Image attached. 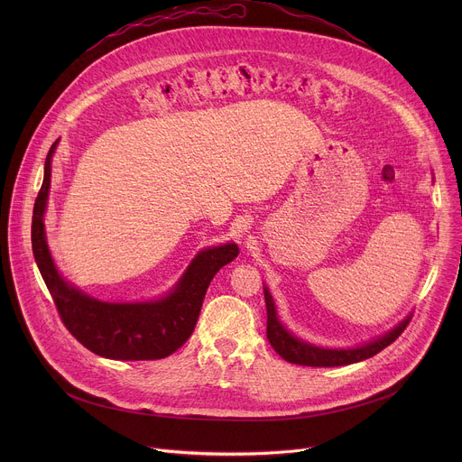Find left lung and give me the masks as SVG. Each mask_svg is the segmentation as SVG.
Returning a JSON list of instances; mask_svg holds the SVG:
<instances>
[{"label": "left lung", "instance_id": "obj_1", "mask_svg": "<svg viewBox=\"0 0 462 462\" xmlns=\"http://www.w3.org/2000/svg\"><path fill=\"white\" fill-rule=\"evenodd\" d=\"M263 292H265V303H267V338L274 351L287 362L298 364V365H309V367H338V365H349L362 362L365 358L374 356L380 353L383 347L393 344L397 340L404 328L408 327L411 314L406 316L399 325H394L391 331L385 335L378 337L376 340H371L367 344L356 346V347H347V349H328V347H319L314 344H309L298 337H294L289 328L280 321L276 303L271 296V291L267 285L263 287Z\"/></svg>", "mask_w": 462, "mask_h": 462}]
</instances>
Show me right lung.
I'll return each instance as SVG.
<instances>
[{
    "label": "right lung",
    "mask_w": 462,
    "mask_h": 462,
    "mask_svg": "<svg viewBox=\"0 0 462 462\" xmlns=\"http://www.w3.org/2000/svg\"><path fill=\"white\" fill-rule=\"evenodd\" d=\"M51 146L32 212V252L40 274L68 331L91 353L111 360H159L175 353L193 333L207 289L217 271L239 254L236 243L210 246L191 259L175 287L159 300L111 303L97 300L58 273L45 237L43 216L51 188Z\"/></svg>",
    "instance_id": "add662e5"
}]
</instances>
